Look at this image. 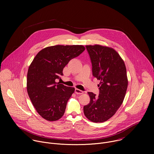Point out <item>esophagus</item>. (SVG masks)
Wrapping results in <instances>:
<instances>
[{"label": "esophagus", "mask_w": 154, "mask_h": 154, "mask_svg": "<svg viewBox=\"0 0 154 154\" xmlns=\"http://www.w3.org/2000/svg\"><path fill=\"white\" fill-rule=\"evenodd\" d=\"M75 94H82L83 93V91H82V90H79V89L75 88Z\"/></svg>", "instance_id": "34e87169"}]
</instances>
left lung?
<instances>
[{
  "label": "left lung",
  "mask_w": 154,
  "mask_h": 154,
  "mask_svg": "<svg viewBox=\"0 0 154 154\" xmlns=\"http://www.w3.org/2000/svg\"><path fill=\"white\" fill-rule=\"evenodd\" d=\"M92 63L93 75L99 83V94L88 92L90 102L83 107L85 116L94 122L112 118L121 106L128 86L125 63L113 48L99 45L86 46Z\"/></svg>",
  "instance_id": "left-lung-1"
}]
</instances>
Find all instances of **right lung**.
<instances>
[{
	"label": "right lung",
	"instance_id": "right-lung-1",
	"mask_svg": "<svg viewBox=\"0 0 154 154\" xmlns=\"http://www.w3.org/2000/svg\"><path fill=\"white\" fill-rule=\"evenodd\" d=\"M82 45H57L40 51L29 68L27 90L38 114L49 121H55L64 115L66 104L75 91L56 80L63 75L69 61L80 55Z\"/></svg>",
	"mask_w": 154,
	"mask_h": 154
}]
</instances>
